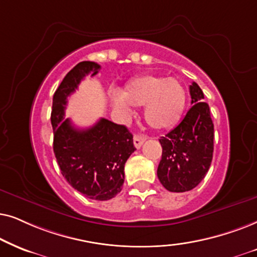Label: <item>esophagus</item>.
Instances as JSON below:
<instances>
[{"instance_id":"1","label":"esophagus","mask_w":257,"mask_h":257,"mask_svg":"<svg viewBox=\"0 0 257 257\" xmlns=\"http://www.w3.org/2000/svg\"><path fill=\"white\" fill-rule=\"evenodd\" d=\"M145 141H146L145 136L135 135L134 136V146H135V148H138V149L141 148V146L143 145V142H145Z\"/></svg>"}]
</instances>
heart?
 <instances>
[{"instance_id": "1", "label": "heart", "mask_w": 257, "mask_h": 257, "mask_svg": "<svg viewBox=\"0 0 257 257\" xmlns=\"http://www.w3.org/2000/svg\"><path fill=\"white\" fill-rule=\"evenodd\" d=\"M110 100L123 114H131V103L138 107L145 105L146 122L152 128L162 131L172 128L182 117L187 91L176 78L145 74L129 81L123 94L111 91Z\"/></svg>"}]
</instances>
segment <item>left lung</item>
<instances>
[{
    "mask_svg": "<svg viewBox=\"0 0 257 257\" xmlns=\"http://www.w3.org/2000/svg\"><path fill=\"white\" fill-rule=\"evenodd\" d=\"M191 108L173 131L160 139L162 159L157 177L167 190L194 189L206 176L214 152V123L197 83L189 85Z\"/></svg>",
    "mask_w": 257,
    "mask_h": 257,
    "instance_id": "left-lung-1",
    "label": "left lung"
}]
</instances>
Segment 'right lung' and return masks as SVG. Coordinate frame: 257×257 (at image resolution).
Listing matches in <instances>:
<instances>
[{"label":"right lung","instance_id":"1","mask_svg":"<svg viewBox=\"0 0 257 257\" xmlns=\"http://www.w3.org/2000/svg\"><path fill=\"white\" fill-rule=\"evenodd\" d=\"M100 64L83 61L76 64L55 91L51 108L54 154L61 173L74 189L85 197L107 201L122 190L124 164L136 148L125 125L101 118L93 126L78 129L64 119L67 98L84 76L100 70Z\"/></svg>","mask_w":257,"mask_h":257}]
</instances>
